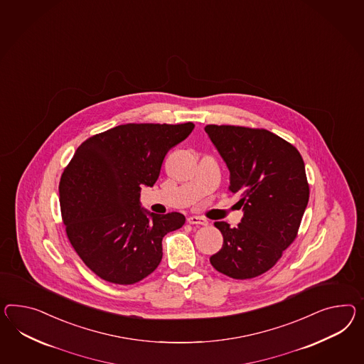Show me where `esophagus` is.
Returning <instances> with one entry per match:
<instances>
[{
  "label": "esophagus",
  "mask_w": 364,
  "mask_h": 364,
  "mask_svg": "<svg viewBox=\"0 0 364 364\" xmlns=\"http://www.w3.org/2000/svg\"><path fill=\"white\" fill-rule=\"evenodd\" d=\"M187 222L190 224H196V225H207L208 222L202 216H188Z\"/></svg>",
  "instance_id": "34e87169"
}]
</instances>
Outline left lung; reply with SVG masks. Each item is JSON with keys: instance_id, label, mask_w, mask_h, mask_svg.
<instances>
[{"instance_id": "1", "label": "left lung", "mask_w": 364, "mask_h": 364, "mask_svg": "<svg viewBox=\"0 0 364 364\" xmlns=\"http://www.w3.org/2000/svg\"><path fill=\"white\" fill-rule=\"evenodd\" d=\"M205 133L230 170V191L242 199L236 228L215 227L222 250L210 257L215 269L236 280L269 270L299 232L309 202L305 164L299 150L265 129L207 125Z\"/></svg>"}]
</instances>
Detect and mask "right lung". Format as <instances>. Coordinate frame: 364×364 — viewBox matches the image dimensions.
I'll list each match as a JSON object with an SVG mask.
<instances>
[{"mask_svg":"<svg viewBox=\"0 0 364 364\" xmlns=\"http://www.w3.org/2000/svg\"><path fill=\"white\" fill-rule=\"evenodd\" d=\"M186 124H125L90 137L76 149L59 183L65 232L100 279L131 285L162 259V239L181 228L179 213L141 207V187L159 179L165 156L194 129Z\"/></svg>","mask_w":364,"mask_h":364,"instance_id":"1","label":"right lung"}]
</instances>
